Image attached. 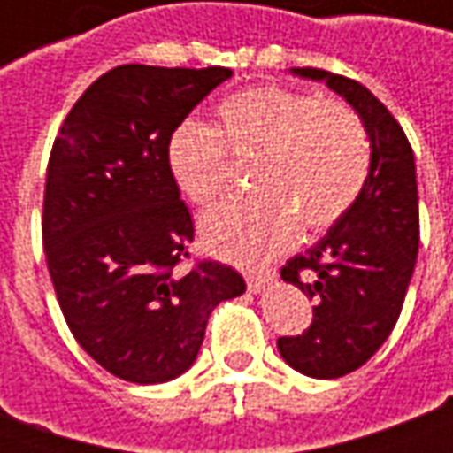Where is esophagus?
<instances>
[{
    "mask_svg": "<svg viewBox=\"0 0 453 453\" xmlns=\"http://www.w3.org/2000/svg\"><path fill=\"white\" fill-rule=\"evenodd\" d=\"M245 279H247V288L257 294V291H262V288L274 279V274H272L269 269H265V272H247Z\"/></svg>",
    "mask_w": 453,
    "mask_h": 453,
    "instance_id": "esophagus-1",
    "label": "esophagus"
}]
</instances>
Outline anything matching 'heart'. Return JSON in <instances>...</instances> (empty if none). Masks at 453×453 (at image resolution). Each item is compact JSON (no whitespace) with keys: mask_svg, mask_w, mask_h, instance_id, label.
<instances>
[{"mask_svg":"<svg viewBox=\"0 0 453 453\" xmlns=\"http://www.w3.org/2000/svg\"><path fill=\"white\" fill-rule=\"evenodd\" d=\"M218 128L184 123L169 140V169L201 208L230 187L233 157L252 162V196L227 201L201 220L218 255L259 262L294 242L298 223L323 233L347 216L369 179L371 142L347 104L266 84L218 106Z\"/></svg>","mask_w":453,"mask_h":453,"instance_id":"1","label":"heart"}]
</instances>
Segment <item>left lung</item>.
<instances>
[{"label": "left lung", "mask_w": 453, "mask_h": 453, "mask_svg": "<svg viewBox=\"0 0 453 453\" xmlns=\"http://www.w3.org/2000/svg\"><path fill=\"white\" fill-rule=\"evenodd\" d=\"M294 74L347 99L371 140L369 179L357 203L305 255L281 266V279L313 298L303 334L279 337L288 366L313 379H340L364 366L398 323L419 247L415 155L400 123L357 80L301 67Z\"/></svg>", "instance_id": "8db88e82"}]
</instances>
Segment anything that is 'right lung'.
Returning a JSON list of instances; mask_svg holds the SVG:
<instances>
[{
    "instance_id": "add662e5",
    "label": "right lung",
    "mask_w": 453,
    "mask_h": 453,
    "mask_svg": "<svg viewBox=\"0 0 453 453\" xmlns=\"http://www.w3.org/2000/svg\"><path fill=\"white\" fill-rule=\"evenodd\" d=\"M227 67L119 65L67 113L48 159L43 247L74 340L130 383H165L196 361L208 315L245 294L233 266L196 259L169 140Z\"/></svg>"
}]
</instances>
